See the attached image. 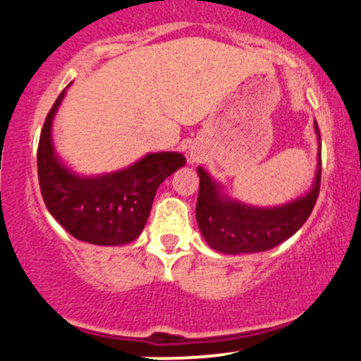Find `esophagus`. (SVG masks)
I'll list each match as a JSON object with an SVG mask.
<instances>
[{"instance_id": "1", "label": "esophagus", "mask_w": 361, "mask_h": 361, "mask_svg": "<svg viewBox=\"0 0 361 361\" xmlns=\"http://www.w3.org/2000/svg\"><path fill=\"white\" fill-rule=\"evenodd\" d=\"M190 159H195V154H193V152H190Z\"/></svg>"}]
</instances>
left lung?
Returning a JSON list of instances; mask_svg holds the SVG:
<instances>
[{"instance_id": "1", "label": "left lung", "mask_w": 361, "mask_h": 361, "mask_svg": "<svg viewBox=\"0 0 361 361\" xmlns=\"http://www.w3.org/2000/svg\"><path fill=\"white\" fill-rule=\"evenodd\" d=\"M315 130L320 138L317 123ZM320 174L322 156L319 154L315 183L307 195L281 207L259 209L226 199L221 195L219 185L199 168L195 216L202 235L214 250L229 255L271 250L295 235L314 211L320 192Z\"/></svg>"}]
</instances>
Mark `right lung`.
Instances as JSON below:
<instances>
[{"label": "right lung", "mask_w": 361, "mask_h": 361, "mask_svg": "<svg viewBox=\"0 0 361 361\" xmlns=\"http://www.w3.org/2000/svg\"><path fill=\"white\" fill-rule=\"evenodd\" d=\"M65 90L47 113L37 147V176L47 211L71 236L102 247L130 243L144 229L157 188L185 164L178 152L149 154L130 168L97 178L73 174L51 144V123Z\"/></svg>", "instance_id": "right-lung-1"}]
</instances>
